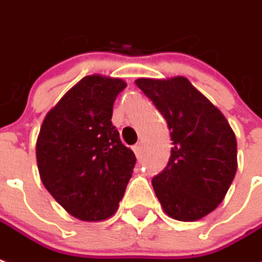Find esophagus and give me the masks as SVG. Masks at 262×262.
Listing matches in <instances>:
<instances>
[{
  "instance_id": "34e87169",
  "label": "esophagus",
  "mask_w": 262,
  "mask_h": 262,
  "mask_svg": "<svg viewBox=\"0 0 262 262\" xmlns=\"http://www.w3.org/2000/svg\"><path fill=\"white\" fill-rule=\"evenodd\" d=\"M140 149H142V146H140V143H137L133 146V151H135V155L136 156H139V153H140Z\"/></svg>"
}]
</instances>
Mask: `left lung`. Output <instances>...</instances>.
Listing matches in <instances>:
<instances>
[{
    "label": "left lung",
    "instance_id": "1",
    "mask_svg": "<svg viewBox=\"0 0 262 262\" xmlns=\"http://www.w3.org/2000/svg\"><path fill=\"white\" fill-rule=\"evenodd\" d=\"M139 89L166 119L173 140L166 169L151 184L164 213L195 221L224 200L237 171V140L224 115L187 78H139Z\"/></svg>",
    "mask_w": 262,
    "mask_h": 262
}]
</instances>
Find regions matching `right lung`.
Wrapping results in <instances>:
<instances>
[{
    "instance_id": "obj_1",
    "label": "right lung",
    "mask_w": 262,
    "mask_h": 262,
    "mask_svg": "<svg viewBox=\"0 0 262 262\" xmlns=\"http://www.w3.org/2000/svg\"><path fill=\"white\" fill-rule=\"evenodd\" d=\"M120 78L85 76L47 113L36 140L45 188L75 219L102 221L116 213L136 164L112 125Z\"/></svg>"
}]
</instances>
